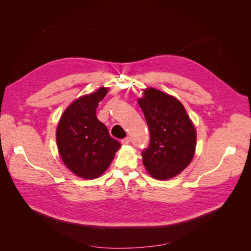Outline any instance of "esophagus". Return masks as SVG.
Returning a JSON list of instances; mask_svg holds the SVG:
<instances>
[{"label":"esophagus","instance_id":"1","mask_svg":"<svg viewBox=\"0 0 251 251\" xmlns=\"http://www.w3.org/2000/svg\"><path fill=\"white\" fill-rule=\"evenodd\" d=\"M130 142H131V138L130 137H126V138L121 140V143L125 144V146H127V144H130Z\"/></svg>","mask_w":251,"mask_h":251}]
</instances>
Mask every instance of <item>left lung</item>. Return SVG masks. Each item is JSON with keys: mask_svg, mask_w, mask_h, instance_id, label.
<instances>
[{"mask_svg": "<svg viewBox=\"0 0 251 251\" xmlns=\"http://www.w3.org/2000/svg\"><path fill=\"white\" fill-rule=\"evenodd\" d=\"M151 134L149 148L142 151L147 172L158 180H168L183 172L196 151L197 132L176 97L147 88L137 100Z\"/></svg>", "mask_w": 251, "mask_h": 251, "instance_id": "left-lung-1", "label": "left lung"}]
</instances>
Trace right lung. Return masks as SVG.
<instances>
[{
	"mask_svg": "<svg viewBox=\"0 0 251 251\" xmlns=\"http://www.w3.org/2000/svg\"><path fill=\"white\" fill-rule=\"evenodd\" d=\"M109 92L101 87L76 98L67 107L56 127V144L66 168L82 179L100 177L121 144L96 117L98 102Z\"/></svg>",
	"mask_w": 251,
	"mask_h": 251,
	"instance_id": "obj_1",
	"label": "right lung"
}]
</instances>
